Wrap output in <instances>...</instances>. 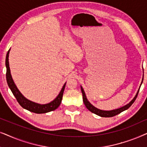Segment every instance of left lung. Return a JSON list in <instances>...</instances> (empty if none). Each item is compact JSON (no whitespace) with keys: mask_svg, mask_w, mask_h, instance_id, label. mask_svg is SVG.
Returning <instances> with one entry per match:
<instances>
[{"mask_svg":"<svg viewBox=\"0 0 147 147\" xmlns=\"http://www.w3.org/2000/svg\"><path fill=\"white\" fill-rule=\"evenodd\" d=\"M142 81H143V78H142ZM142 83H141V84H142ZM139 90H138L137 94H136L135 97H134L133 98V100H132V101L130 102L129 104H128L127 105L124 106H123V107H122V108H118V109H116V110H110V111H106V110H100V109H98V108H96V107H94L93 105H92V104L90 103L89 101H88V99H87V98H86L85 92H84V89H83V88H82V87L81 86L82 93V96H83V101H84V104H85L86 107L89 110L90 112H93L94 114H97V115H98V116H102V117H112V116H114L117 115V114L121 113L122 112H123V111H124V110H127L128 108H129L130 106H131L132 104L134 103V101H135V100L136 99V98H137V96H138V92H139Z\"/></svg>","mask_w":147,"mask_h":147,"instance_id":"8db88e82","label":"left lung"}]
</instances>
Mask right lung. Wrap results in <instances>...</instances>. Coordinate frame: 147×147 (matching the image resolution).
Returning a JSON list of instances; mask_svg holds the SVG:
<instances>
[{
	"label": "right lung",
	"instance_id": "obj_1",
	"mask_svg": "<svg viewBox=\"0 0 147 147\" xmlns=\"http://www.w3.org/2000/svg\"><path fill=\"white\" fill-rule=\"evenodd\" d=\"M10 49L8 51L7 53V56H6V67H7V73H6V78H7V82L8 84V86L11 89V92H13V95L17 99V102L21 105L22 107L25 109L29 110L30 112H34L36 114H43L47 113V112L53 111V110L57 109L59 107L61 102L62 98H63V91L65 89V84H64L63 88L59 94V95L57 96L53 101H52L49 104H39L35 102H33L30 100H27L24 96L22 95L19 90L17 89V86H15V83H14L13 79H12V76L11 74V71H10L9 67V54Z\"/></svg>",
	"mask_w": 147,
	"mask_h": 147
}]
</instances>
